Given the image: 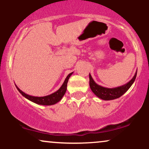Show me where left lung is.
Listing matches in <instances>:
<instances>
[{
    "label": "left lung",
    "instance_id": "1",
    "mask_svg": "<svg viewBox=\"0 0 149 149\" xmlns=\"http://www.w3.org/2000/svg\"><path fill=\"white\" fill-rule=\"evenodd\" d=\"M136 73L137 71L135 73L134 77L128 82L127 83L125 84L122 86L117 87V88H107L101 86V85L97 84L92 78L90 73L89 74V78H90V87L93 93L98 97L99 98L102 99L103 100H113L115 99L119 98L120 97L124 95L126 92L129 90L130 88L133 84L134 82L135 78L136 76Z\"/></svg>",
    "mask_w": 149,
    "mask_h": 149
}]
</instances>
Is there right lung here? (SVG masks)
I'll return each instance as SVG.
<instances>
[{"label":"right lung","mask_w":149,"mask_h":149,"mask_svg":"<svg viewBox=\"0 0 149 149\" xmlns=\"http://www.w3.org/2000/svg\"><path fill=\"white\" fill-rule=\"evenodd\" d=\"M72 73H69L67 77L65 79L64 83H63L62 85L61 86V88L56 91L54 93L51 94L49 95H47V96H44V97H34V96H31V95H29L27 94L24 93V92H22L19 88L15 85L17 89L18 90V91L22 94V96H24L25 98H26L27 100L31 101V102H34V103L37 104H40V105H43V106H50V105H53V104H55L57 102H59L64 95H65L66 91V88H67V83L68 80H69L70 76L72 75Z\"/></svg>","instance_id":"right-lung-1"}]
</instances>
